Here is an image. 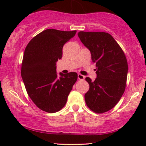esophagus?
<instances>
[{"label":"esophagus","instance_id":"obj_1","mask_svg":"<svg viewBox=\"0 0 146 146\" xmlns=\"http://www.w3.org/2000/svg\"><path fill=\"white\" fill-rule=\"evenodd\" d=\"M78 78L80 80H84L85 76H84L80 74H78Z\"/></svg>","mask_w":146,"mask_h":146}]
</instances>
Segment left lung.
Segmentation results:
<instances>
[{
	"label": "left lung",
	"mask_w": 146,
	"mask_h": 146,
	"mask_svg": "<svg viewBox=\"0 0 146 146\" xmlns=\"http://www.w3.org/2000/svg\"><path fill=\"white\" fill-rule=\"evenodd\" d=\"M78 35L90 51L92 60L96 67L94 81L86 78L90 85L84 96L86 104L94 112H106L116 105L125 91L128 71L126 57L108 33L80 31Z\"/></svg>",
	"instance_id": "8db88e82"
}]
</instances>
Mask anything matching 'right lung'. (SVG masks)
I'll return each instance as SVG.
<instances>
[{
    "mask_svg": "<svg viewBox=\"0 0 146 146\" xmlns=\"http://www.w3.org/2000/svg\"><path fill=\"white\" fill-rule=\"evenodd\" d=\"M76 31L46 29L31 39L26 47L21 76L28 95L41 110L55 113L64 106L78 78L76 72L56 74V64L62 48Z\"/></svg>",
    "mask_w": 146,
    "mask_h": 146,
    "instance_id": "add662e5",
    "label": "right lung"
}]
</instances>
